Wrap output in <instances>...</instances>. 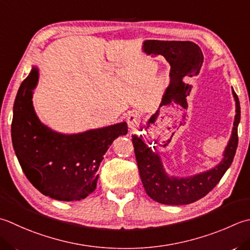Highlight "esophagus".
<instances>
[{"label":"esophagus","mask_w":250,"mask_h":250,"mask_svg":"<svg viewBox=\"0 0 250 250\" xmlns=\"http://www.w3.org/2000/svg\"><path fill=\"white\" fill-rule=\"evenodd\" d=\"M140 121H141V117L138 112H133V114L129 115L128 118H126V122H128V125L130 129H135L136 126H139Z\"/></svg>","instance_id":"obj_1"}]
</instances>
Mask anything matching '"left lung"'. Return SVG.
I'll use <instances>...</instances> for the list:
<instances>
[{
  "mask_svg": "<svg viewBox=\"0 0 250 250\" xmlns=\"http://www.w3.org/2000/svg\"><path fill=\"white\" fill-rule=\"evenodd\" d=\"M232 92L236 103V115L231 139L224 150L221 163L206 172L188 178L169 177L165 172L158 154L154 153L142 138H138L136 135L132 136L142 183L151 199L164 205H187L206 196L220 182L232 164L238 144L237 128L241 120V106L236 93L234 90Z\"/></svg>",
  "mask_w": 250,
  "mask_h": 250,
  "instance_id": "1",
  "label": "left lung"
}]
</instances>
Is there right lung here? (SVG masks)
<instances>
[{
  "label": "right lung",
  "instance_id": "1",
  "mask_svg": "<svg viewBox=\"0 0 250 250\" xmlns=\"http://www.w3.org/2000/svg\"><path fill=\"white\" fill-rule=\"evenodd\" d=\"M39 72L32 68L14 103L12 141L24 175L38 190L51 198L80 200L96 188L97 170L112 141L128 133L126 122L78 134H62L39 120L32 90Z\"/></svg>",
  "mask_w": 250,
  "mask_h": 250
}]
</instances>
